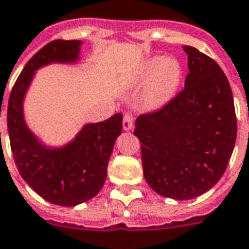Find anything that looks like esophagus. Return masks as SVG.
I'll list each match as a JSON object with an SVG mask.
<instances>
[{"label": "esophagus", "instance_id": "esophagus-1", "mask_svg": "<svg viewBox=\"0 0 249 249\" xmlns=\"http://www.w3.org/2000/svg\"><path fill=\"white\" fill-rule=\"evenodd\" d=\"M123 128H124V130H130L133 128V116L129 115V113H126L124 116V119H123Z\"/></svg>", "mask_w": 249, "mask_h": 249}]
</instances>
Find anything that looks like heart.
I'll return each mask as SVG.
<instances>
[{"label": "heart", "mask_w": 249, "mask_h": 249, "mask_svg": "<svg viewBox=\"0 0 249 249\" xmlns=\"http://www.w3.org/2000/svg\"><path fill=\"white\" fill-rule=\"evenodd\" d=\"M182 78V67L174 58H154L145 64L140 72V80H150L146 100L150 106L160 107L176 95Z\"/></svg>", "instance_id": "heart-1"}]
</instances>
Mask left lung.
Segmentation results:
<instances>
[{
  "label": "left lung",
  "mask_w": 249,
  "mask_h": 249,
  "mask_svg": "<svg viewBox=\"0 0 249 249\" xmlns=\"http://www.w3.org/2000/svg\"><path fill=\"white\" fill-rule=\"evenodd\" d=\"M185 88L136 120L143 177L157 194L186 200L209 191L227 169L236 141L232 91L219 64L195 47Z\"/></svg>",
  "instance_id": "left-lung-1"
}]
</instances>
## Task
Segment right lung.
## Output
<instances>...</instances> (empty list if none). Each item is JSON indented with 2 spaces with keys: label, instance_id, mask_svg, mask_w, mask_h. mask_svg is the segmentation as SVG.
<instances>
[{
  "label": "right lung",
  "instance_id": "obj_1",
  "mask_svg": "<svg viewBox=\"0 0 249 249\" xmlns=\"http://www.w3.org/2000/svg\"><path fill=\"white\" fill-rule=\"evenodd\" d=\"M80 46L82 40L56 39L42 47L23 67L7 104L10 148L19 174L43 199L67 207L92 199L104 186L108 161L123 130V115L84 125L63 148H47L27 128L23 97L38 68L55 62H76Z\"/></svg>",
  "mask_w": 249,
  "mask_h": 249
}]
</instances>
